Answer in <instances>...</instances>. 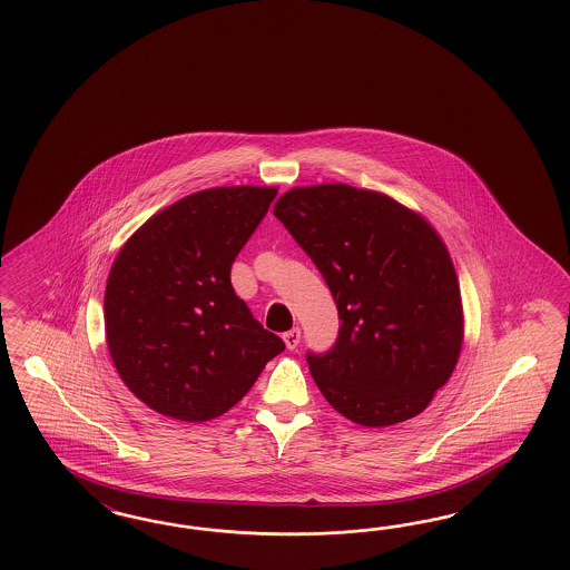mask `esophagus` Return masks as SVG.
<instances>
[{
	"label": "esophagus",
	"mask_w": 570,
	"mask_h": 570,
	"mask_svg": "<svg viewBox=\"0 0 570 570\" xmlns=\"http://www.w3.org/2000/svg\"><path fill=\"white\" fill-rule=\"evenodd\" d=\"M282 338H284V343H286V346H288V348H296V346H298V343H301V330H288V332H286V334L282 336Z\"/></svg>",
	"instance_id": "34e87169"
}]
</instances>
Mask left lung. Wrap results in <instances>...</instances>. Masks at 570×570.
<instances>
[{"mask_svg":"<svg viewBox=\"0 0 570 570\" xmlns=\"http://www.w3.org/2000/svg\"><path fill=\"white\" fill-rule=\"evenodd\" d=\"M274 215L322 272L341 317L328 353H307L322 395L367 429L424 412L464 343L445 242L395 198L346 184L293 188Z\"/></svg>","mask_w":570,"mask_h":570,"instance_id":"obj_1","label":"left lung"}]
</instances>
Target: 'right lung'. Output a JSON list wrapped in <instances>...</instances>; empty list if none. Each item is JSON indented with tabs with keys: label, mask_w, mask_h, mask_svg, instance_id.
Instances as JSON below:
<instances>
[{
	"label": "right lung",
	"mask_w": 570,
	"mask_h": 570,
	"mask_svg": "<svg viewBox=\"0 0 570 570\" xmlns=\"http://www.w3.org/2000/svg\"><path fill=\"white\" fill-rule=\"evenodd\" d=\"M276 194L196 191L122 244L104 293L106 345L127 389L158 414L181 422L225 414L284 351L229 279Z\"/></svg>",
	"instance_id": "obj_1"
}]
</instances>
